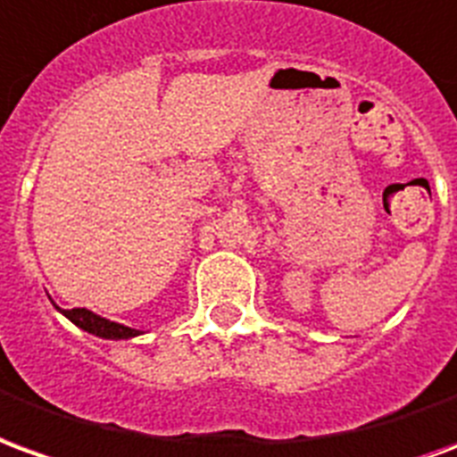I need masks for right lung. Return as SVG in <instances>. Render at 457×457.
<instances>
[{"label":"right lung","mask_w":457,"mask_h":457,"mask_svg":"<svg viewBox=\"0 0 457 457\" xmlns=\"http://www.w3.org/2000/svg\"><path fill=\"white\" fill-rule=\"evenodd\" d=\"M63 315L73 322V325H79L80 329H86L90 335H96V337H105V339H128L135 337V335H140L137 329H132V327L118 325V322H110L105 317L96 315V312H90L86 307H73V310H61Z\"/></svg>","instance_id":"obj_1"}]
</instances>
